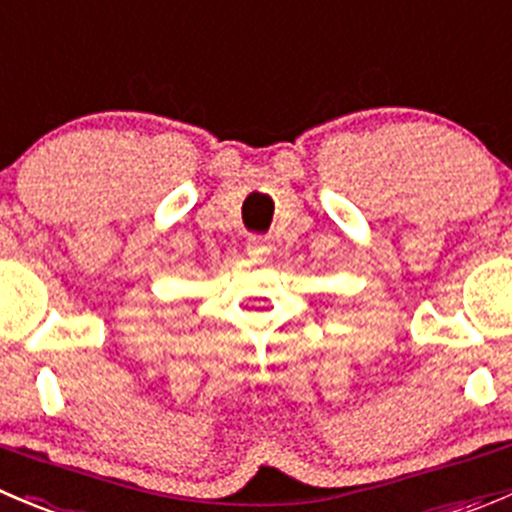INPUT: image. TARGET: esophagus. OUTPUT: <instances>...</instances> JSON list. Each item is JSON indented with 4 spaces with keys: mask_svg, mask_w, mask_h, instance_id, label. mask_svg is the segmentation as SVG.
Here are the masks:
<instances>
[{
    "mask_svg": "<svg viewBox=\"0 0 512 512\" xmlns=\"http://www.w3.org/2000/svg\"><path fill=\"white\" fill-rule=\"evenodd\" d=\"M272 252V240L262 235H250L247 237V255L255 257V260H262Z\"/></svg>",
    "mask_w": 512,
    "mask_h": 512,
    "instance_id": "1",
    "label": "esophagus"
}]
</instances>
